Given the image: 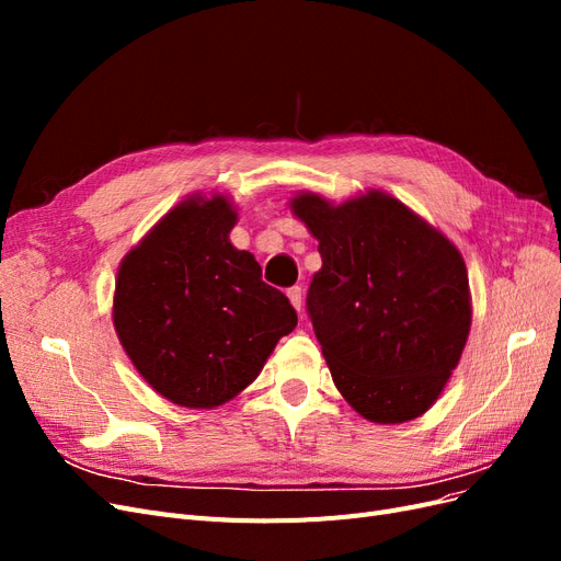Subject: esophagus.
Here are the masks:
<instances>
[{"mask_svg": "<svg viewBox=\"0 0 561 561\" xmlns=\"http://www.w3.org/2000/svg\"><path fill=\"white\" fill-rule=\"evenodd\" d=\"M287 299H290V304L297 311H301V304H304L301 287H290V290H287Z\"/></svg>", "mask_w": 561, "mask_h": 561, "instance_id": "1", "label": "esophagus"}]
</instances>
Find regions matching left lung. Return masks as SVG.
<instances>
[{"mask_svg":"<svg viewBox=\"0 0 561 561\" xmlns=\"http://www.w3.org/2000/svg\"><path fill=\"white\" fill-rule=\"evenodd\" d=\"M290 208L322 257L307 309L336 390L371 423L426 414L470 334L461 252L379 190L344 203L299 192Z\"/></svg>","mask_w":561,"mask_h":561,"instance_id":"8db88e82","label":"left lung"}]
</instances>
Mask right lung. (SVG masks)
Returning <instances> with one entry per match:
<instances>
[{
    "label": "right lung",
    "instance_id": "obj_1",
    "mask_svg": "<svg viewBox=\"0 0 561 561\" xmlns=\"http://www.w3.org/2000/svg\"><path fill=\"white\" fill-rule=\"evenodd\" d=\"M236 222L227 194H192L118 264V342L140 377L186 410H215L239 396L297 325L254 254L231 245Z\"/></svg>",
    "mask_w": 561,
    "mask_h": 561
}]
</instances>
